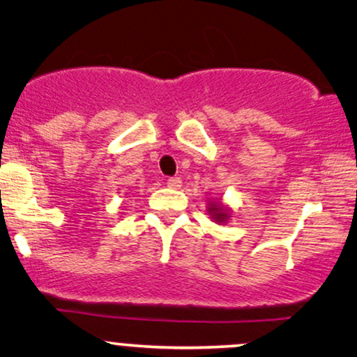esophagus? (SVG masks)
Returning a JSON list of instances; mask_svg holds the SVG:
<instances>
[{"label":"esophagus","instance_id":"1","mask_svg":"<svg viewBox=\"0 0 357 357\" xmlns=\"http://www.w3.org/2000/svg\"><path fill=\"white\" fill-rule=\"evenodd\" d=\"M181 178H169L167 179V186L169 188H179L181 186Z\"/></svg>","mask_w":357,"mask_h":357}]
</instances>
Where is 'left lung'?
I'll return each mask as SVG.
<instances>
[{"label":"left lung","instance_id":"obj_1","mask_svg":"<svg viewBox=\"0 0 357 357\" xmlns=\"http://www.w3.org/2000/svg\"><path fill=\"white\" fill-rule=\"evenodd\" d=\"M210 212H213V217H215L217 220H224V219H226V213L222 212V208L217 207V205H212Z\"/></svg>","mask_w":357,"mask_h":357}]
</instances>
